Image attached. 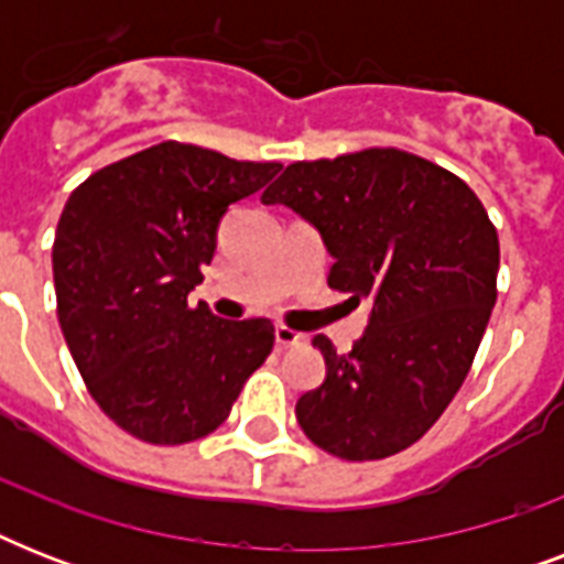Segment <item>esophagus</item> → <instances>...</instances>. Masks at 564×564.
<instances>
[{
    "label": "esophagus",
    "mask_w": 564,
    "mask_h": 564,
    "mask_svg": "<svg viewBox=\"0 0 564 564\" xmlns=\"http://www.w3.org/2000/svg\"><path fill=\"white\" fill-rule=\"evenodd\" d=\"M274 343L281 345V348H292V345L307 343V336L299 334V330H292V327L286 325H278L274 327Z\"/></svg>",
    "instance_id": "obj_1"
}]
</instances>
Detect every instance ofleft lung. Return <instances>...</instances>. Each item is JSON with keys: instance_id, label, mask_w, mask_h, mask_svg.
<instances>
[{"instance_id": "8db88e82", "label": "left lung", "mask_w": 564, "mask_h": 564, "mask_svg": "<svg viewBox=\"0 0 564 564\" xmlns=\"http://www.w3.org/2000/svg\"><path fill=\"white\" fill-rule=\"evenodd\" d=\"M322 234L327 283L369 299L348 354L313 336L327 375L295 403L313 445L351 463L419 442L471 369L498 299V230L454 172L398 149L292 163L263 193Z\"/></svg>"}]
</instances>
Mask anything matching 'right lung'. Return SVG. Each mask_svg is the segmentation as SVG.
I'll use <instances>...</instances> for the list:
<instances>
[{"mask_svg": "<svg viewBox=\"0 0 564 564\" xmlns=\"http://www.w3.org/2000/svg\"><path fill=\"white\" fill-rule=\"evenodd\" d=\"M278 172L170 140L69 195L52 246L57 322L101 412L131 436L184 445L213 433L272 351L269 318L228 322L187 295L230 204Z\"/></svg>", "mask_w": 564, "mask_h": 564, "instance_id": "right-lung-1", "label": "right lung"}]
</instances>
